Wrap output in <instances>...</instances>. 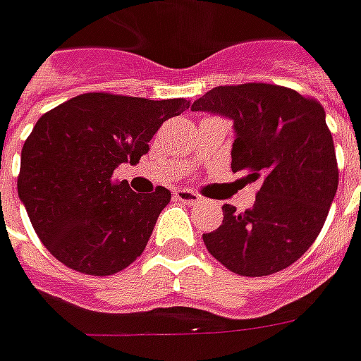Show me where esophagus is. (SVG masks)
Segmentation results:
<instances>
[{"label":"esophagus","mask_w":361,"mask_h":361,"mask_svg":"<svg viewBox=\"0 0 361 361\" xmlns=\"http://www.w3.org/2000/svg\"><path fill=\"white\" fill-rule=\"evenodd\" d=\"M175 197H177L178 202L188 203V205H196V203L202 202V197L197 196L196 192L188 190V188H178V190H175Z\"/></svg>","instance_id":"1"}]
</instances>
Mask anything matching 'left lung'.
Returning <instances> with one entry per match:
<instances>
[{
    "label": "left lung",
    "mask_w": 361,
    "mask_h": 361,
    "mask_svg": "<svg viewBox=\"0 0 361 361\" xmlns=\"http://www.w3.org/2000/svg\"><path fill=\"white\" fill-rule=\"evenodd\" d=\"M192 110L232 119V171L261 180L251 209L222 205V224L203 234L207 251L251 278L293 264L318 238L338 186L322 104L293 89L243 83L211 89Z\"/></svg>",
    "instance_id": "1"
}]
</instances>
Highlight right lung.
<instances>
[{
    "label": "right lung",
    "mask_w": 361,
    "mask_h": 361,
    "mask_svg": "<svg viewBox=\"0 0 361 361\" xmlns=\"http://www.w3.org/2000/svg\"><path fill=\"white\" fill-rule=\"evenodd\" d=\"M184 99L148 100L85 93L37 119L20 154L18 197L43 245L72 270L110 276L142 255L171 192L139 194L114 183L121 164H139Z\"/></svg>",
    "instance_id": "obj_1"
}]
</instances>
